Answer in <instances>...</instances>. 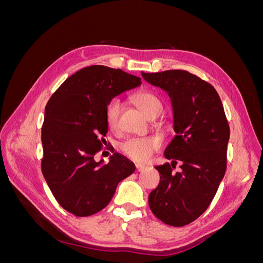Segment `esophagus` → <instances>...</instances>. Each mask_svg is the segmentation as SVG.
I'll return each instance as SVG.
<instances>
[{
	"instance_id": "1",
	"label": "esophagus",
	"mask_w": 263,
	"mask_h": 263,
	"mask_svg": "<svg viewBox=\"0 0 263 263\" xmlns=\"http://www.w3.org/2000/svg\"><path fill=\"white\" fill-rule=\"evenodd\" d=\"M145 169H147L146 165L140 164V163H137V164H136V171H137V172H141V171H144Z\"/></svg>"
}]
</instances>
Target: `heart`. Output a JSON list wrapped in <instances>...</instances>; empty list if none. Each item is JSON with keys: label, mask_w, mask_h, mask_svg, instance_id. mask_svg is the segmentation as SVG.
Wrapping results in <instances>:
<instances>
[{"label": "heart", "mask_w": 263, "mask_h": 263, "mask_svg": "<svg viewBox=\"0 0 263 263\" xmlns=\"http://www.w3.org/2000/svg\"><path fill=\"white\" fill-rule=\"evenodd\" d=\"M133 101L147 117H158L162 113L163 105L156 94L149 91H141L133 97ZM123 109V102L114 99L108 103L105 109V121L110 130L119 128V116ZM161 146V142L155 137H135L125 141L122 145L123 153L133 160L145 162Z\"/></svg>", "instance_id": "heart-1"}]
</instances>
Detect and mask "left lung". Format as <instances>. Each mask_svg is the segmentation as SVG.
<instances>
[{
	"label": "left lung",
	"mask_w": 263,
	"mask_h": 263,
	"mask_svg": "<svg viewBox=\"0 0 263 263\" xmlns=\"http://www.w3.org/2000/svg\"><path fill=\"white\" fill-rule=\"evenodd\" d=\"M151 85L168 93L176 136L164 150L171 164L157 165L160 183L149 206L164 224L181 227L208 210L225 176L229 126L218 93L184 70L141 72ZM177 162L181 171L173 173Z\"/></svg>",
	"instance_id": "obj_1"
}]
</instances>
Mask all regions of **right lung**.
<instances>
[{
	"instance_id": "obj_1",
	"label": "right lung",
	"mask_w": 263,
	"mask_h": 263,
	"mask_svg": "<svg viewBox=\"0 0 263 263\" xmlns=\"http://www.w3.org/2000/svg\"><path fill=\"white\" fill-rule=\"evenodd\" d=\"M140 84V78L121 69L90 66L69 77L47 103L42 171L55 200L76 216H90L106 208L118 183L136 170L118 153L108 163L97 162L94 156L108 130V103Z\"/></svg>"
}]
</instances>
